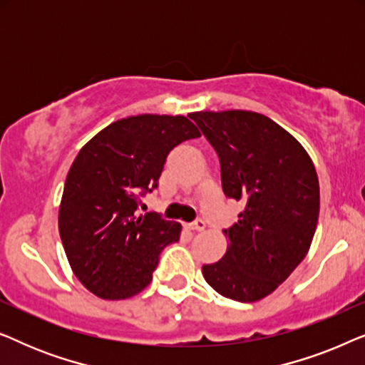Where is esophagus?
Instances as JSON below:
<instances>
[{"label":"esophagus","mask_w":365,"mask_h":365,"mask_svg":"<svg viewBox=\"0 0 365 365\" xmlns=\"http://www.w3.org/2000/svg\"><path fill=\"white\" fill-rule=\"evenodd\" d=\"M189 229H192V231H204L206 229V221L204 219H196V221L189 224Z\"/></svg>","instance_id":"obj_1"}]
</instances>
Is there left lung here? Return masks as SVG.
<instances>
[{
    "label": "left lung",
    "mask_w": 365,
    "mask_h": 365,
    "mask_svg": "<svg viewBox=\"0 0 365 365\" xmlns=\"http://www.w3.org/2000/svg\"><path fill=\"white\" fill-rule=\"evenodd\" d=\"M221 163L222 191L246 202L221 261L202 276L221 296L254 302L276 291L302 262L319 217L316 168L296 138L259 113L189 114Z\"/></svg>",
    "instance_id": "8db88e82"
}]
</instances>
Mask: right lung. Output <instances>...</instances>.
Here are the masks:
<instances>
[{"mask_svg": "<svg viewBox=\"0 0 365 365\" xmlns=\"http://www.w3.org/2000/svg\"><path fill=\"white\" fill-rule=\"evenodd\" d=\"M199 136L184 116L139 114L111 123L81 148L64 184L59 236L88 291L119 301L153 281L159 254L179 241L181 224L136 211L141 196L158 187L169 151Z\"/></svg>", "mask_w": 365, "mask_h": 365, "instance_id": "obj_1", "label": "right lung"}]
</instances>
